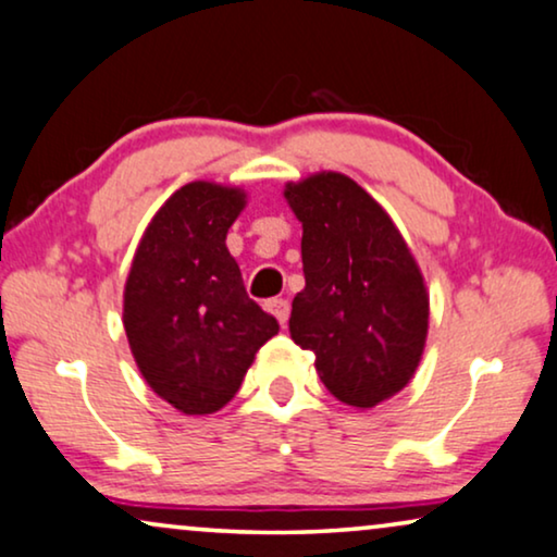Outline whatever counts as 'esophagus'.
Returning a JSON list of instances; mask_svg holds the SVG:
<instances>
[{
  "label": "esophagus",
  "mask_w": 557,
  "mask_h": 557,
  "mask_svg": "<svg viewBox=\"0 0 557 557\" xmlns=\"http://www.w3.org/2000/svg\"><path fill=\"white\" fill-rule=\"evenodd\" d=\"M264 308L270 310V313H272L274 318H277L280 325H285V323H287V318H290V302L283 300V298H272V300H267V302H264Z\"/></svg>",
  "instance_id": "obj_1"
}]
</instances>
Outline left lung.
Segmentation results:
<instances>
[{"label":"left lung","instance_id":"left-lung-1","mask_svg":"<svg viewBox=\"0 0 557 557\" xmlns=\"http://www.w3.org/2000/svg\"><path fill=\"white\" fill-rule=\"evenodd\" d=\"M302 224L306 287L290 336L315 354V372L338 403L369 410L414 376L428 338L425 277L389 213L344 173L285 185Z\"/></svg>","mask_w":557,"mask_h":557}]
</instances>
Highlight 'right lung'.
Wrapping results in <instances>:
<instances>
[{"instance_id": "1", "label": "right lung", "mask_w": 557, "mask_h": 557, "mask_svg": "<svg viewBox=\"0 0 557 557\" xmlns=\"http://www.w3.org/2000/svg\"><path fill=\"white\" fill-rule=\"evenodd\" d=\"M244 206L247 193L236 185H183L147 224L124 285L122 321L137 369L185 414L221 410L280 331L244 290L226 249Z\"/></svg>"}]
</instances>
